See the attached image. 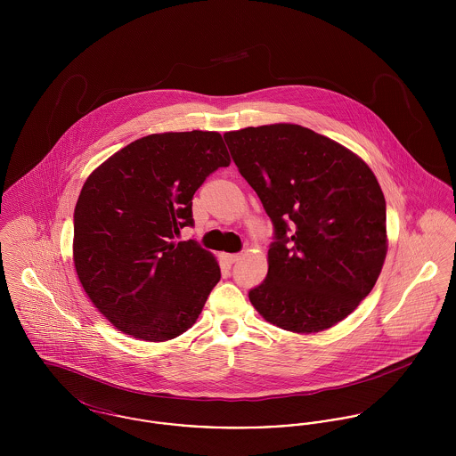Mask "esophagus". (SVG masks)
<instances>
[{"label": "esophagus", "mask_w": 456, "mask_h": 456, "mask_svg": "<svg viewBox=\"0 0 456 456\" xmlns=\"http://www.w3.org/2000/svg\"><path fill=\"white\" fill-rule=\"evenodd\" d=\"M240 256H239L238 253H234V255H225V260L229 265H232V263H236Z\"/></svg>", "instance_id": "obj_1"}]
</instances>
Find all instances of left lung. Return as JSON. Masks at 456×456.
Segmentation results:
<instances>
[{
	"label": "left lung",
	"mask_w": 456,
	"mask_h": 456,
	"mask_svg": "<svg viewBox=\"0 0 456 456\" xmlns=\"http://www.w3.org/2000/svg\"><path fill=\"white\" fill-rule=\"evenodd\" d=\"M224 138L273 224L268 273L249 301L289 331L337 325L372 290L387 256V201L376 175L355 153L299 125Z\"/></svg>",
	"instance_id": "1"
}]
</instances>
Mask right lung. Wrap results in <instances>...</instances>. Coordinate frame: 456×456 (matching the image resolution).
<instances>
[{"mask_svg":"<svg viewBox=\"0 0 456 456\" xmlns=\"http://www.w3.org/2000/svg\"><path fill=\"white\" fill-rule=\"evenodd\" d=\"M231 164L220 133L143 136L88 175L73 214V261L90 301L119 331L166 342L195 323L220 281L195 239L193 195Z\"/></svg>","mask_w":456,"mask_h":456,"instance_id":"obj_1","label":"right lung"}]
</instances>
